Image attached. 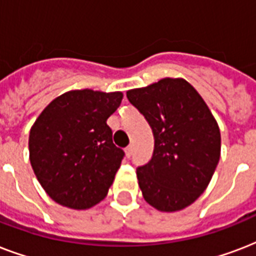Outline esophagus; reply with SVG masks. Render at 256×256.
Segmentation results:
<instances>
[{
  "instance_id": "esophagus-1",
  "label": "esophagus",
  "mask_w": 256,
  "mask_h": 256,
  "mask_svg": "<svg viewBox=\"0 0 256 256\" xmlns=\"http://www.w3.org/2000/svg\"><path fill=\"white\" fill-rule=\"evenodd\" d=\"M124 152H126V156H128V158H130L132 154V146H128V148L124 150Z\"/></svg>"
}]
</instances>
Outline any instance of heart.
<instances>
[{
    "instance_id": "1",
    "label": "heart",
    "mask_w": 256,
    "mask_h": 256,
    "mask_svg": "<svg viewBox=\"0 0 256 256\" xmlns=\"http://www.w3.org/2000/svg\"><path fill=\"white\" fill-rule=\"evenodd\" d=\"M0 138H1V136H0Z\"/></svg>"
}]
</instances>
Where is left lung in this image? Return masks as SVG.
Returning <instances> with one entry per match:
<instances>
[{
  "mask_svg": "<svg viewBox=\"0 0 256 256\" xmlns=\"http://www.w3.org/2000/svg\"><path fill=\"white\" fill-rule=\"evenodd\" d=\"M154 134L152 160L136 170L144 200L162 212L186 208L210 183L220 156V132L200 94L183 78H162L126 92Z\"/></svg>",
  "mask_w": 256,
  "mask_h": 256,
  "instance_id": "8db88e82",
  "label": "left lung"
}]
</instances>
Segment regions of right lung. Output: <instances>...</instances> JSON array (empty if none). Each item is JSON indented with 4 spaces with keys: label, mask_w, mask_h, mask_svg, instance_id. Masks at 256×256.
Masks as SVG:
<instances>
[{
    "label": "right lung",
    "mask_w": 256,
    "mask_h": 256,
    "mask_svg": "<svg viewBox=\"0 0 256 256\" xmlns=\"http://www.w3.org/2000/svg\"><path fill=\"white\" fill-rule=\"evenodd\" d=\"M122 98L120 92L70 90L38 116L29 134L30 164L54 202L88 210L108 195L124 152L106 120Z\"/></svg>",
    "instance_id": "1"
}]
</instances>
